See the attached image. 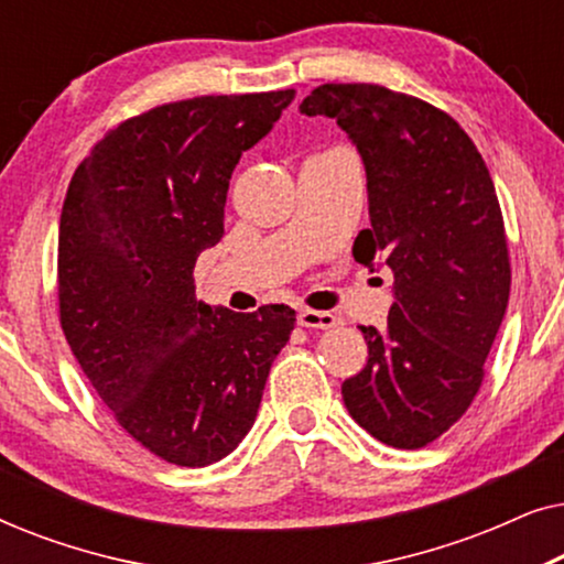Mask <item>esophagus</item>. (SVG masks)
I'll return each instance as SVG.
<instances>
[{
  "instance_id": "34e87169",
  "label": "esophagus",
  "mask_w": 564,
  "mask_h": 564,
  "mask_svg": "<svg viewBox=\"0 0 564 564\" xmlns=\"http://www.w3.org/2000/svg\"><path fill=\"white\" fill-rule=\"evenodd\" d=\"M336 323V315L326 311H311V307H305V311L297 313V326L303 328H334Z\"/></svg>"
}]
</instances>
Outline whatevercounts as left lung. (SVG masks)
I'll list each match as a JSON object with an SVG mask.
<instances>
[{"label":"left lung","instance_id":"left-lung-1","mask_svg":"<svg viewBox=\"0 0 564 564\" xmlns=\"http://www.w3.org/2000/svg\"><path fill=\"white\" fill-rule=\"evenodd\" d=\"M300 112L334 118L357 143L372 228L354 259L395 274L388 328L361 326L369 359L344 403L382 444L421 449L473 405L511 295L490 172L452 115L380 84H321Z\"/></svg>","mask_w":564,"mask_h":564}]
</instances>
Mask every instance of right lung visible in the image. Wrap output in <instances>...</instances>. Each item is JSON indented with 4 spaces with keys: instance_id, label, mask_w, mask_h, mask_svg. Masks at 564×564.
<instances>
[{
    "instance_id": "obj_1",
    "label": "right lung",
    "mask_w": 564,
    "mask_h": 564,
    "mask_svg": "<svg viewBox=\"0 0 564 564\" xmlns=\"http://www.w3.org/2000/svg\"><path fill=\"white\" fill-rule=\"evenodd\" d=\"M295 89L205 95L107 130L68 182L58 318L115 421L169 465L205 467L257 419L295 311L210 307L195 261L226 234L230 174Z\"/></svg>"
}]
</instances>
